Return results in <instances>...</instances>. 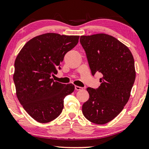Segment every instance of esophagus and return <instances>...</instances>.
Instances as JSON below:
<instances>
[{
	"label": "esophagus",
	"instance_id": "obj_1",
	"mask_svg": "<svg viewBox=\"0 0 149 149\" xmlns=\"http://www.w3.org/2000/svg\"><path fill=\"white\" fill-rule=\"evenodd\" d=\"M74 88H75L76 90H77V91L82 90V89H83V88H81V87H80V86H75Z\"/></svg>",
	"mask_w": 149,
	"mask_h": 149
}]
</instances>
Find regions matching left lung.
<instances>
[{
	"instance_id": "obj_1",
	"label": "left lung",
	"mask_w": 149,
	"mask_h": 149,
	"mask_svg": "<svg viewBox=\"0 0 149 149\" xmlns=\"http://www.w3.org/2000/svg\"><path fill=\"white\" fill-rule=\"evenodd\" d=\"M80 41L92 74H102L99 88H87L89 98L82 113L91 123L106 124L118 116L130 98L136 78L134 57L125 45L106 33L82 36Z\"/></svg>"
}]
</instances>
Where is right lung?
Returning a JSON list of instances; mask_svg holds the SVG:
<instances>
[{
  "mask_svg": "<svg viewBox=\"0 0 149 149\" xmlns=\"http://www.w3.org/2000/svg\"><path fill=\"white\" fill-rule=\"evenodd\" d=\"M79 36L47 33L33 38L22 47L15 61L13 81L17 97L28 113L41 123L60 116L63 99L74 90L72 84L54 82L64 56L77 45Z\"/></svg>",
  "mask_w": 149,
  "mask_h": 149,
  "instance_id": "right-lung-1",
  "label": "right lung"
}]
</instances>
